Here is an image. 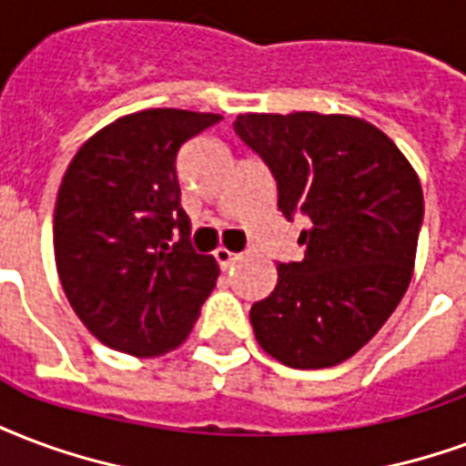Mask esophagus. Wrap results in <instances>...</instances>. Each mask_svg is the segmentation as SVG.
<instances>
[{
	"label": "esophagus",
	"instance_id": "1",
	"mask_svg": "<svg viewBox=\"0 0 466 466\" xmlns=\"http://www.w3.org/2000/svg\"><path fill=\"white\" fill-rule=\"evenodd\" d=\"M215 257H217V261H219V267H222V268H229L234 264V261L242 259L239 254H234V251L224 249V247H219V249L215 251Z\"/></svg>",
	"mask_w": 466,
	"mask_h": 466
}]
</instances>
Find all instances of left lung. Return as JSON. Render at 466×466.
<instances>
[{
	"mask_svg": "<svg viewBox=\"0 0 466 466\" xmlns=\"http://www.w3.org/2000/svg\"><path fill=\"white\" fill-rule=\"evenodd\" d=\"M234 133L274 175L281 215L309 219L303 259L279 264L274 291L251 306L254 336L289 368L343 363L408 291L425 215L420 177L390 137L353 116L244 113Z\"/></svg>",
	"mask_w": 466,
	"mask_h": 466,
	"instance_id": "left-lung-1",
	"label": "left lung"
}]
</instances>
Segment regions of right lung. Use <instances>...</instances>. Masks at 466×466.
<instances>
[{"instance_id": "obj_1", "label": "right lung", "mask_w": 466, "mask_h": 466, "mask_svg": "<svg viewBox=\"0 0 466 466\" xmlns=\"http://www.w3.org/2000/svg\"><path fill=\"white\" fill-rule=\"evenodd\" d=\"M219 120L180 108L130 113L88 137L68 165L54 209L58 279L103 346L163 356L199 319L219 267L189 244L175 160Z\"/></svg>"}]
</instances>
